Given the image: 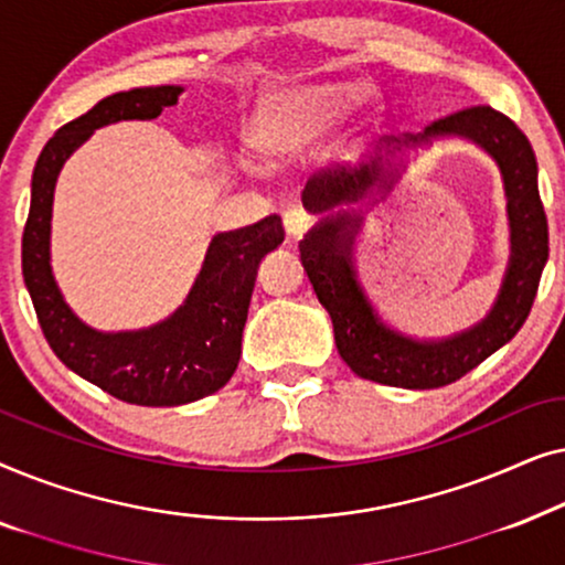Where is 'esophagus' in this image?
Masks as SVG:
<instances>
[{"instance_id": "esophagus-1", "label": "esophagus", "mask_w": 565, "mask_h": 565, "mask_svg": "<svg viewBox=\"0 0 565 565\" xmlns=\"http://www.w3.org/2000/svg\"><path fill=\"white\" fill-rule=\"evenodd\" d=\"M282 223H285V231H288L290 238H300L306 234L308 228H311V215H308L303 207H290V211L282 213Z\"/></svg>"}]
</instances>
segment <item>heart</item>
Wrapping results in <instances>:
<instances>
[{"label":"heart","mask_w":565,"mask_h":565,"mask_svg":"<svg viewBox=\"0 0 565 565\" xmlns=\"http://www.w3.org/2000/svg\"><path fill=\"white\" fill-rule=\"evenodd\" d=\"M365 97L358 82H303L275 92L254 118V143L273 159H298L329 138Z\"/></svg>","instance_id":"heart-1"}]
</instances>
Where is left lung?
I'll list each match as a JSON object with an SVG mask.
<instances>
[{"label": "left lung", "mask_w": 565, "mask_h": 565, "mask_svg": "<svg viewBox=\"0 0 565 565\" xmlns=\"http://www.w3.org/2000/svg\"><path fill=\"white\" fill-rule=\"evenodd\" d=\"M439 136H460L478 143L497 161L504 177L512 254L497 303L481 323L439 342H419L385 327L352 265V244L362 226L360 213H331L298 244L308 280L334 323V342L342 360L365 381L393 388H443L501 350L527 321L547 262V218L537 190L535 151L527 136L504 113L478 105L435 120L424 134L391 141L396 143L393 151H401V146L431 143V138ZM396 177L398 169L393 172L391 167H383V159L377 157L360 169L313 177L303 190V205L311 213H323L342 203H360L370 195L383 198Z\"/></svg>", "instance_id": "1"}]
</instances>
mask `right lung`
<instances>
[{"label":"right lung","instance_id":"right-lung-1","mask_svg":"<svg viewBox=\"0 0 565 565\" xmlns=\"http://www.w3.org/2000/svg\"><path fill=\"white\" fill-rule=\"evenodd\" d=\"M180 95L177 84L118 92L58 128L35 161L22 234V277L51 350L84 381L136 406H182L231 381L259 262L285 238L280 215L213 236L184 303L149 329L97 331L66 306L51 269V211L61 167L97 128L153 120Z\"/></svg>","mask_w":565,"mask_h":565}]
</instances>
